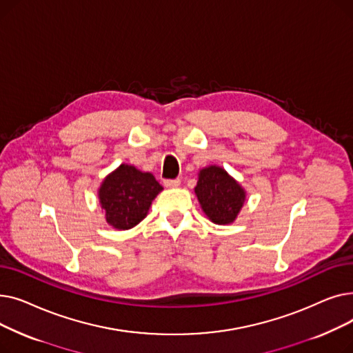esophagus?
Masks as SVG:
<instances>
[{
    "label": "esophagus",
    "instance_id": "obj_1",
    "mask_svg": "<svg viewBox=\"0 0 353 353\" xmlns=\"http://www.w3.org/2000/svg\"><path fill=\"white\" fill-rule=\"evenodd\" d=\"M164 186L169 189H174L180 186V180L179 179H173V180H164Z\"/></svg>",
    "mask_w": 353,
    "mask_h": 353
}]
</instances>
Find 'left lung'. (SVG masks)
Here are the masks:
<instances>
[{
  "mask_svg": "<svg viewBox=\"0 0 353 353\" xmlns=\"http://www.w3.org/2000/svg\"><path fill=\"white\" fill-rule=\"evenodd\" d=\"M194 188L199 205L214 225H230L246 201V190L223 167L210 164L199 170Z\"/></svg>",
  "mask_w": 353,
  "mask_h": 353,
  "instance_id": "1",
  "label": "left lung"
}]
</instances>
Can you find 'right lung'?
Here are the masks:
<instances>
[{"label":"right lung","mask_w":353,"mask_h":353,"mask_svg":"<svg viewBox=\"0 0 353 353\" xmlns=\"http://www.w3.org/2000/svg\"><path fill=\"white\" fill-rule=\"evenodd\" d=\"M161 190L152 173L123 163L103 179L97 194L107 223L117 230H128L147 216Z\"/></svg>","instance_id":"add662e5"}]
</instances>
